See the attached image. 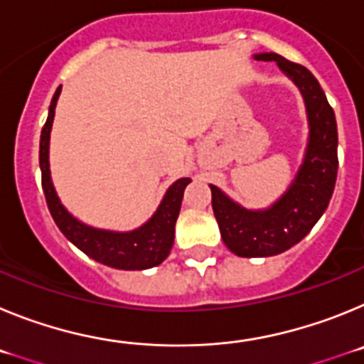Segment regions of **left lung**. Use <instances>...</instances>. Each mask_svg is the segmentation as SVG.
Here are the masks:
<instances>
[{
    "label": "left lung",
    "mask_w": 364,
    "mask_h": 364,
    "mask_svg": "<svg viewBox=\"0 0 364 364\" xmlns=\"http://www.w3.org/2000/svg\"><path fill=\"white\" fill-rule=\"evenodd\" d=\"M275 62L299 89L306 109L308 142L294 180L262 210H250L210 184L211 205L224 244L239 257H273L301 242L326 211L337 178V124L319 82L306 67L275 53L253 54Z\"/></svg>",
    "instance_id": "obj_1"
}]
</instances>
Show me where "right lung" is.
Masks as SVG:
<instances>
[{
	"label": "right lung",
	"instance_id": "right-lung-1",
	"mask_svg": "<svg viewBox=\"0 0 364 364\" xmlns=\"http://www.w3.org/2000/svg\"><path fill=\"white\" fill-rule=\"evenodd\" d=\"M60 95H62V85L54 92L53 102L49 105V117L41 129L40 138L41 186H43L47 205L56 226L65 235L67 240H70L78 250H82L85 255L95 259L100 264L117 269H147L162 264L175 242L176 218H178L180 205L184 198V189L191 182V178L184 176V178L175 180L164 193L156 211L142 226L134 230H104V228H95L76 218L62 204L53 184V176H50V131H53L54 111H56Z\"/></svg>",
	"mask_w": 364,
	"mask_h": 364
}]
</instances>
